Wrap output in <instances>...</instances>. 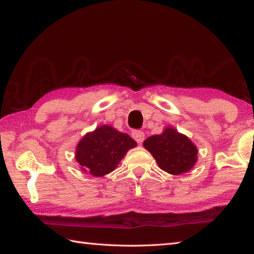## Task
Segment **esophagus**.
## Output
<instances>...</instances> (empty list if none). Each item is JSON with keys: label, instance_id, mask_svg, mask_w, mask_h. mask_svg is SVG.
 I'll return each instance as SVG.
<instances>
[{"label": "esophagus", "instance_id": "obj_1", "mask_svg": "<svg viewBox=\"0 0 254 254\" xmlns=\"http://www.w3.org/2000/svg\"><path fill=\"white\" fill-rule=\"evenodd\" d=\"M132 137L135 139V141L138 144H142V142L144 141V138H145L144 132L139 131V130H134V131H132Z\"/></svg>", "mask_w": 254, "mask_h": 254}]
</instances>
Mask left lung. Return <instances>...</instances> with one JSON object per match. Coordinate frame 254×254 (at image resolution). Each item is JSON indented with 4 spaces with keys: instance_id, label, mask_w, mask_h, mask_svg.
<instances>
[{
    "instance_id": "left-lung-1",
    "label": "left lung",
    "mask_w": 254,
    "mask_h": 254,
    "mask_svg": "<svg viewBox=\"0 0 254 254\" xmlns=\"http://www.w3.org/2000/svg\"><path fill=\"white\" fill-rule=\"evenodd\" d=\"M143 146L153 155L161 170L174 176L186 174L197 161L195 144L171 127H165L161 134L145 139Z\"/></svg>"
}]
</instances>
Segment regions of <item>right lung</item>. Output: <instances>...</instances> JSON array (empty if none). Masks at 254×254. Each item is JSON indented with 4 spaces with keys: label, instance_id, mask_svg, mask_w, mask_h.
I'll return each instance as SVG.
<instances>
[{
    "label": "right lung",
    "instance_id": "obj_1",
    "mask_svg": "<svg viewBox=\"0 0 254 254\" xmlns=\"http://www.w3.org/2000/svg\"><path fill=\"white\" fill-rule=\"evenodd\" d=\"M135 146L136 142L130 135L105 124L82 137L75 150V159L82 171L104 177L115 170L127 150Z\"/></svg>",
    "mask_w": 254,
    "mask_h": 254
}]
</instances>
